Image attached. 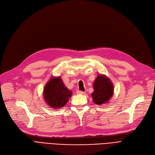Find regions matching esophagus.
Wrapping results in <instances>:
<instances>
[{"mask_svg": "<svg viewBox=\"0 0 155 155\" xmlns=\"http://www.w3.org/2000/svg\"><path fill=\"white\" fill-rule=\"evenodd\" d=\"M76 93L78 94H84L85 92H83V91H80V90H78V91L76 92Z\"/></svg>", "mask_w": 155, "mask_h": 155, "instance_id": "1", "label": "esophagus"}]
</instances>
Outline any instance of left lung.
I'll use <instances>...</instances> for the list:
<instances>
[{
    "mask_svg": "<svg viewBox=\"0 0 155 155\" xmlns=\"http://www.w3.org/2000/svg\"><path fill=\"white\" fill-rule=\"evenodd\" d=\"M94 92L92 97L94 102L98 105L104 104L114 94V85L110 79L104 75L99 74L94 82Z\"/></svg>",
    "mask_w": 155,
    "mask_h": 155,
    "instance_id": "1",
    "label": "left lung"
}]
</instances>
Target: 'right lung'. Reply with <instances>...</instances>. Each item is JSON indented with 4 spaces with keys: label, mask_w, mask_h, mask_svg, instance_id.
<instances>
[{
    "label": "right lung",
    "mask_w": 155,
    "mask_h": 155,
    "mask_svg": "<svg viewBox=\"0 0 155 155\" xmlns=\"http://www.w3.org/2000/svg\"><path fill=\"white\" fill-rule=\"evenodd\" d=\"M72 94V91L65 86L60 76L52 78L44 88L45 102L53 108L63 107L68 101Z\"/></svg>",
    "instance_id": "add662e5"
}]
</instances>
